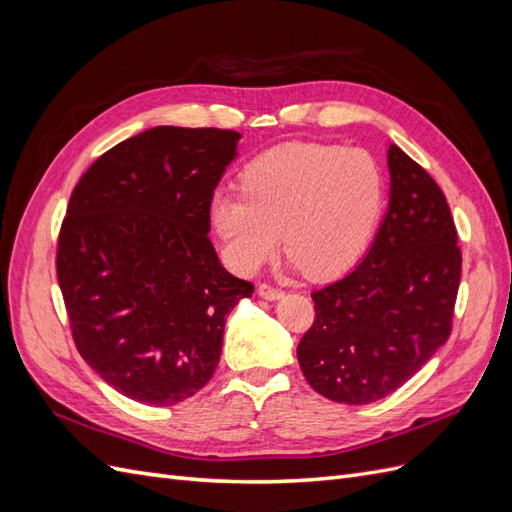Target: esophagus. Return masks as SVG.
Returning <instances> with one entry per match:
<instances>
[{
  "mask_svg": "<svg viewBox=\"0 0 512 512\" xmlns=\"http://www.w3.org/2000/svg\"><path fill=\"white\" fill-rule=\"evenodd\" d=\"M258 297L265 301H280L284 297V292L280 288H273L269 284H260L258 286Z\"/></svg>",
  "mask_w": 512,
  "mask_h": 512,
  "instance_id": "obj_1",
  "label": "esophagus"
}]
</instances>
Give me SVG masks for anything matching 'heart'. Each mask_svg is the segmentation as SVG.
<instances>
[{
  "label": "heart",
  "instance_id": "b5f03b06",
  "mask_svg": "<svg viewBox=\"0 0 512 512\" xmlns=\"http://www.w3.org/2000/svg\"><path fill=\"white\" fill-rule=\"evenodd\" d=\"M243 192L218 190L209 222L224 258L252 275L282 237L292 267L314 280L346 273L378 226L384 179L363 149L290 143L262 153L241 177Z\"/></svg>",
  "mask_w": 512,
  "mask_h": 512
}]
</instances>
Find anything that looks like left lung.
Listing matches in <instances>:
<instances>
[{"label": "left lung", "instance_id": "left-lung-1", "mask_svg": "<svg viewBox=\"0 0 512 512\" xmlns=\"http://www.w3.org/2000/svg\"><path fill=\"white\" fill-rule=\"evenodd\" d=\"M389 209L363 260L312 292L316 320L297 359L309 386L337 404L391 395L451 335L461 277L457 230L427 170L386 149Z\"/></svg>", "mask_w": 512, "mask_h": 512}]
</instances>
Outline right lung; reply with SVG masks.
I'll list each match as a JSON object with an SVG mask.
<instances>
[{
  "instance_id": "add662e5",
  "label": "right lung",
  "mask_w": 512,
  "mask_h": 512,
  "mask_svg": "<svg viewBox=\"0 0 512 512\" xmlns=\"http://www.w3.org/2000/svg\"><path fill=\"white\" fill-rule=\"evenodd\" d=\"M239 132L156 126L76 183L57 277L85 363L115 391L175 406L211 380L230 309L254 286L209 241V200Z\"/></svg>"
}]
</instances>
